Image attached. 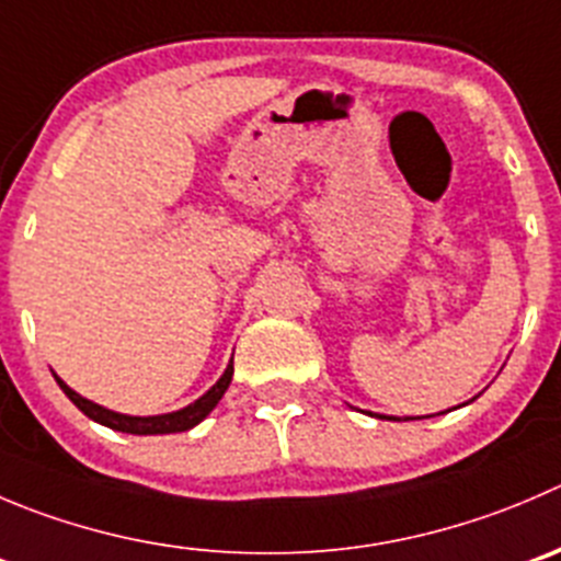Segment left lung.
<instances>
[{"instance_id":"obj_1","label":"left lung","mask_w":561,"mask_h":561,"mask_svg":"<svg viewBox=\"0 0 561 561\" xmlns=\"http://www.w3.org/2000/svg\"><path fill=\"white\" fill-rule=\"evenodd\" d=\"M380 419H388V421H402V419H393V415H380ZM404 421H413V419H404Z\"/></svg>"}]
</instances>
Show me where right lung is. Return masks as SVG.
<instances>
[{"label": "right lung", "instance_id": "1", "mask_svg": "<svg viewBox=\"0 0 561 561\" xmlns=\"http://www.w3.org/2000/svg\"><path fill=\"white\" fill-rule=\"evenodd\" d=\"M231 377H233V360L228 364V369L222 371L220 380H217L215 386L204 393V397L195 399V402L186 404V408L175 410V413H162V415L115 413V410H106V408H101V404L90 402V399L79 397V393L73 391V388H68L57 375H55V380H57V386L66 391V397L71 399V402L77 404V408L82 410L88 419L99 421V424L110 426V430L129 432V435H170V432H186V430H192L195 424H201V421H204L206 415L217 408V402L222 399V393L228 391V386H231Z\"/></svg>", "mask_w": 561, "mask_h": 561}]
</instances>
